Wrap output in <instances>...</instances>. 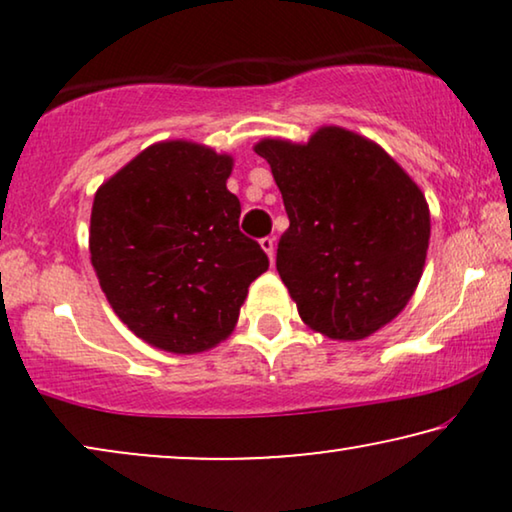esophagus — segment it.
<instances>
[{
	"label": "esophagus",
	"mask_w": 512,
	"mask_h": 512,
	"mask_svg": "<svg viewBox=\"0 0 512 512\" xmlns=\"http://www.w3.org/2000/svg\"><path fill=\"white\" fill-rule=\"evenodd\" d=\"M261 247H263L265 254H268L270 261H272V258H275V237H263Z\"/></svg>",
	"instance_id": "1"
}]
</instances>
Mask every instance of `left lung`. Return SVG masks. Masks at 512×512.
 I'll use <instances>...</instances> for the list:
<instances>
[{
    "mask_svg": "<svg viewBox=\"0 0 512 512\" xmlns=\"http://www.w3.org/2000/svg\"><path fill=\"white\" fill-rule=\"evenodd\" d=\"M289 228L277 272L300 319L333 340H363L408 305L431 237L429 205L370 139L321 128L307 144L263 139Z\"/></svg>",
    "mask_w": 512,
    "mask_h": 512,
    "instance_id": "8db88e82",
    "label": "left lung"
}]
</instances>
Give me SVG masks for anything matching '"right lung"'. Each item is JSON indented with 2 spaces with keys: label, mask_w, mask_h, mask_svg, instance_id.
<instances>
[{
  "label": "right lung",
  "mask_w": 512,
  "mask_h": 512,
  "mask_svg": "<svg viewBox=\"0 0 512 512\" xmlns=\"http://www.w3.org/2000/svg\"><path fill=\"white\" fill-rule=\"evenodd\" d=\"M233 158L193 142H160L95 193L90 261L118 319L137 338L195 354L228 338L249 284L268 270L240 230L226 188Z\"/></svg>",
  "instance_id": "right-lung-1"
}]
</instances>
